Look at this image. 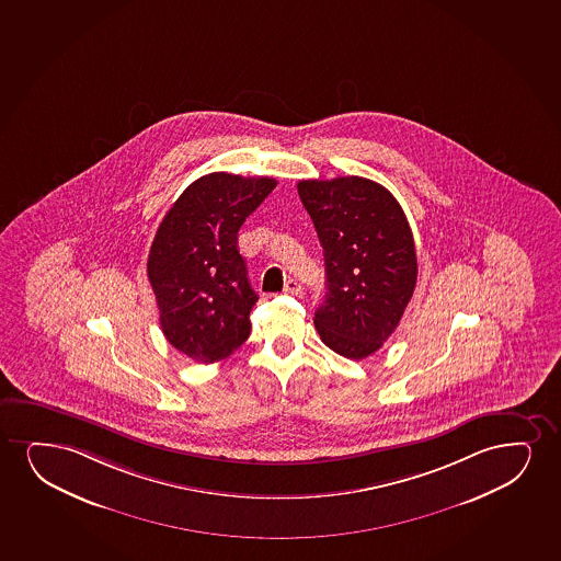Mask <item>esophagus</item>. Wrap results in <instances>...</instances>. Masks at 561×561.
<instances>
[{"instance_id": "1", "label": "esophagus", "mask_w": 561, "mask_h": 561, "mask_svg": "<svg viewBox=\"0 0 561 561\" xmlns=\"http://www.w3.org/2000/svg\"><path fill=\"white\" fill-rule=\"evenodd\" d=\"M301 291V284L296 278H290L288 283L284 284V294H291V296H298Z\"/></svg>"}]
</instances>
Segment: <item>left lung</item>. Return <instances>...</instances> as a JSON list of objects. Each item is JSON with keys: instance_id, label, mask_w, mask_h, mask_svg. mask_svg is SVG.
<instances>
[{"instance_id": "1", "label": "left lung", "mask_w": 561, "mask_h": 561, "mask_svg": "<svg viewBox=\"0 0 561 561\" xmlns=\"http://www.w3.org/2000/svg\"><path fill=\"white\" fill-rule=\"evenodd\" d=\"M327 263V298L314 312L324 345L362 360L397 330L417 283L412 227L389 190L360 176L301 180Z\"/></svg>"}]
</instances>
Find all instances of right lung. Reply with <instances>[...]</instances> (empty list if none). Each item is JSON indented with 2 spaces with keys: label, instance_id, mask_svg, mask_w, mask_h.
<instances>
[{
  "label": "right lung",
  "instance_id": "right-lung-1",
  "mask_svg": "<svg viewBox=\"0 0 561 561\" xmlns=\"http://www.w3.org/2000/svg\"><path fill=\"white\" fill-rule=\"evenodd\" d=\"M277 185L275 178L213 172L167 213L148 255L164 337L195 362L224 360L250 335L257 294L237 234Z\"/></svg>",
  "mask_w": 561,
  "mask_h": 561
}]
</instances>
